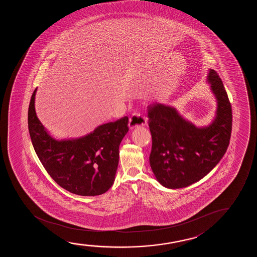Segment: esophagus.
<instances>
[{
	"mask_svg": "<svg viewBox=\"0 0 257 257\" xmlns=\"http://www.w3.org/2000/svg\"><path fill=\"white\" fill-rule=\"evenodd\" d=\"M148 120L145 116H141L140 113H134L129 119V128L134 129L135 127L145 126Z\"/></svg>",
	"mask_w": 257,
	"mask_h": 257,
	"instance_id": "1",
	"label": "esophagus"
}]
</instances>
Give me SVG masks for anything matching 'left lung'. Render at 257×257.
Listing matches in <instances>:
<instances>
[{"label":"left lung","instance_id":"obj_1","mask_svg":"<svg viewBox=\"0 0 257 257\" xmlns=\"http://www.w3.org/2000/svg\"><path fill=\"white\" fill-rule=\"evenodd\" d=\"M206 81L217 102L214 117L208 125H195L173 106L160 102L148 106L149 162L156 180L168 189L185 188L200 181L228 148L232 119L228 96L214 70H209Z\"/></svg>","mask_w":257,"mask_h":257}]
</instances>
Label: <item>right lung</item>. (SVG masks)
Returning a JSON list of instances; mask_svg holds the SVG:
<instances>
[{
	"instance_id": "right-lung-1",
	"label": "right lung",
	"mask_w": 257,
	"mask_h": 257,
	"mask_svg": "<svg viewBox=\"0 0 257 257\" xmlns=\"http://www.w3.org/2000/svg\"><path fill=\"white\" fill-rule=\"evenodd\" d=\"M36 92L37 88L29 105V133L44 168L71 193L91 197L105 193L115 181L119 145L129 130L128 117L100 124L82 137L56 140L37 116Z\"/></svg>"
}]
</instances>
